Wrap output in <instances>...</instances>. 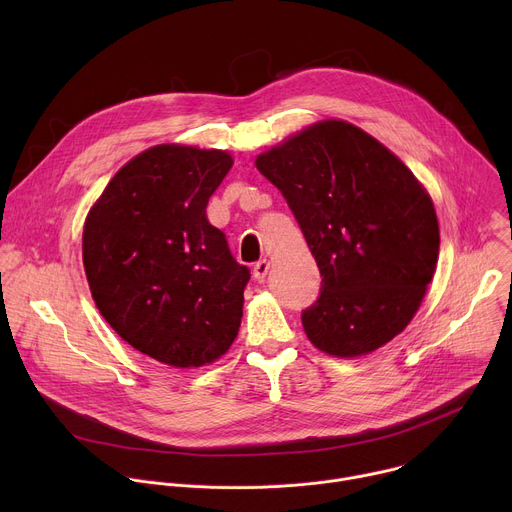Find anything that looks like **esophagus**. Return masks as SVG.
I'll use <instances>...</instances> for the list:
<instances>
[{"label":"esophagus","mask_w":512,"mask_h":512,"mask_svg":"<svg viewBox=\"0 0 512 512\" xmlns=\"http://www.w3.org/2000/svg\"><path fill=\"white\" fill-rule=\"evenodd\" d=\"M267 273H269V261H267V259L257 261L255 267H253V277H255L257 281H263V279L267 277Z\"/></svg>","instance_id":"esophagus-1"}]
</instances>
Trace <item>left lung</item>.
<instances>
[{
    "label": "left lung",
    "instance_id": "left-lung-1",
    "mask_svg": "<svg viewBox=\"0 0 512 512\" xmlns=\"http://www.w3.org/2000/svg\"><path fill=\"white\" fill-rule=\"evenodd\" d=\"M318 263V300L302 312L310 342L352 358L411 322L433 277L440 227L413 172L360 127L326 119L257 156Z\"/></svg>",
    "mask_w": 512,
    "mask_h": 512
}]
</instances>
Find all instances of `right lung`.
<instances>
[{"label":"right lung","mask_w":512,"mask_h":512,"mask_svg":"<svg viewBox=\"0 0 512 512\" xmlns=\"http://www.w3.org/2000/svg\"><path fill=\"white\" fill-rule=\"evenodd\" d=\"M231 166L223 150L154 145L113 176L85 221L83 263L101 316L176 369L221 358L241 326L251 273L206 218Z\"/></svg>","instance_id":"add662e5"}]
</instances>
